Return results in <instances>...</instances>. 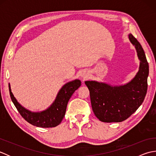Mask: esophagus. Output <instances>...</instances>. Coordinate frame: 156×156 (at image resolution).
I'll return each mask as SVG.
<instances>
[{"label":"esophagus","instance_id":"1","mask_svg":"<svg viewBox=\"0 0 156 156\" xmlns=\"http://www.w3.org/2000/svg\"><path fill=\"white\" fill-rule=\"evenodd\" d=\"M81 76H82V78H83L84 79H85L86 78H87V75H86V74H85V73H82V74H81Z\"/></svg>","mask_w":156,"mask_h":156}]
</instances>
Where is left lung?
Here are the masks:
<instances>
[{"label": "left lung", "instance_id": "left-lung-1", "mask_svg": "<svg viewBox=\"0 0 156 156\" xmlns=\"http://www.w3.org/2000/svg\"><path fill=\"white\" fill-rule=\"evenodd\" d=\"M129 39L140 60L139 71L133 80L121 86H112L97 81H86L90 91L94 113L102 122H121L137 111L144 102L147 90L149 64L142 48L132 34Z\"/></svg>", "mask_w": 156, "mask_h": 156}]
</instances>
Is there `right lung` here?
<instances>
[{
	"instance_id": "obj_1",
	"label": "right lung",
	"mask_w": 156,
	"mask_h": 156,
	"mask_svg": "<svg viewBox=\"0 0 156 156\" xmlns=\"http://www.w3.org/2000/svg\"><path fill=\"white\" fill-rule=\"evenodd\" d=\"M80 85L81 82L78 79L66 83L59 90L55 100L50 107L44 111L37 112H31L22 107L12 94L10 84H9V88L13 104L25 121L36 127L49 128L56 127L60 124L65 116L69 98Z\"/></svg>"
}]
</instances>
